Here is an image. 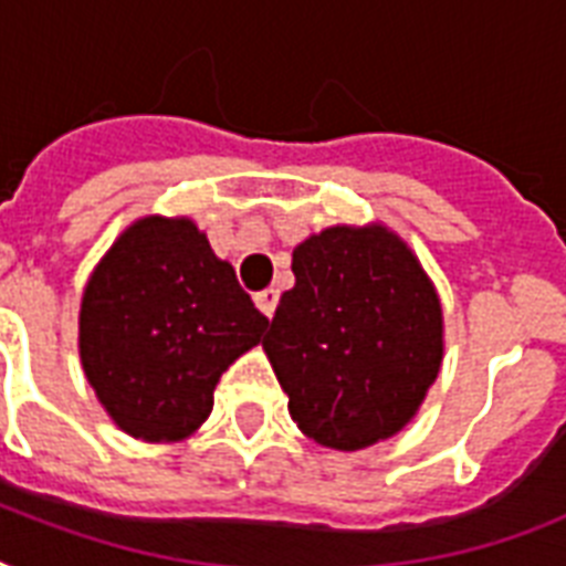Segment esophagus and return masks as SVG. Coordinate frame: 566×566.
I'll use <instances>...</instances> for the list:
<instances>
[{
	"label": "esophagus",
	"instance_id": "esophagus-1",
	"mask_svg": "<svg viewBox=\"0 0 566 566\" xmlns=\"http://www.w3.org/2000/svg\"><path fill=\"white\" fill-rule=\"evenodd\" d=\"M255 305H258V311L264 314V317H273L275 305H279V291H273V287H270V291L255 293Z\"/></svg>",
	"mask_w": 566,
	"mask_h": 566
}]
</instances>
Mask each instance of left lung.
Wrapping results in <instances>:
<instances>
[{"instance_id": "8db88e82", "label": "left lung", "mask_w": 566, "mask_h": 566, "mask_svg": "<svg viewBox=\"0 0 566 566\" xmlns=\"http://www.w3.org/2000/svg\"><path fill=\"white\" fill-rule=\"evenodd\" d=\"M264 353L287 411L319 447L355 452L417 417L443 364V308L385 222L328 226L293 249Z\"/></svg>"}]
</instances>
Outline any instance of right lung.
I'll use <instances>...</instances> for the list:
<instances>
[{
    "label": "right lung",
    "mask_w": 566,
    "mask_h": 566,
    "mask_svg": "<svg viewBox=\"0 0 566 566\" xmlns=\"http://www.w3.org/2000/svg\"><path fill=\"white\" fill-rule=\"evenodd\" d=\"M266 323L190 217L146 213L84 284L78 358L119 431L179 443L208 420L220 376L261 344Z\"/></svg>",
    "instance_id": "add662e5"
}]
</instances>
